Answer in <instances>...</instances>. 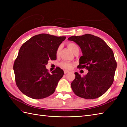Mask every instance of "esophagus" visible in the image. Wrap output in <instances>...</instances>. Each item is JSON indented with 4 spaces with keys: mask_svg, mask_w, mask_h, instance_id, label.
<instances>
[{
    "mask_svg": "<svg viewBox=\"0 0 127 127\" xmlns=\"http://www.w3.org/2000/svg\"><path fill=\"white\" fill-rule=\"evenodd\" d=\"M69 71H68V70H64V74H67V73H68Z\"/></svg>",
    "mask_w": 127,
    "mask_h": 127,
    "instance_id": "esophagus-1",
    "label": "esophagus"
}]
</instances>
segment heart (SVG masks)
<instances>
[{
  "label": "heart",
  "instance_id": "obj_1",
  "mask_svg": "<svg viewBox=\"0 0 127 127\" xmlns=\"http://www.w3.org/2000/svg\"><path fill=\"white\" fill-rule=\"evenodd\" d=\"M68 46L69 48L70 49V50L72 51V52H73V51L74 50L75 48L78 47V46L76 44H75V43H73V42L68 43ZM61 49V46H59L57 50V52H56L57 55H58L59 52H60ZM60 65L62 67V68L66 69H71L72 66V64L71 63H70V62H62V63L60 64Z\"/></svg>",
  "mask_w": 127,
  "mask_h": 127
}]
</instances>
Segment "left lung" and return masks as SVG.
<instances>
[{"instance_id":"left-lung-1","label":"left lung","mask_w":127,"mask_h":127,"mask_svg":"<svg viewBox=\"0 0 127 127\" xmlns=\"http://www.w3.org/2000/svg\"><path fill=\"white\" fill-rule=\"evenodd\" d=\"M79 46L82 56L79 68H86L88 73L83 77L75 72L71 83L72 91L81 98L93 99L101 96L111 87L117 63L111 48L103 40L92 34L72 36L68 39Z\"/></svg>"}]
</instances>
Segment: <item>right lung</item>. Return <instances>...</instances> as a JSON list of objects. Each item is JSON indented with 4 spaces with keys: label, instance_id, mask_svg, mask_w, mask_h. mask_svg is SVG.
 Returning a JSON list of instances; mask_svg holds the SVG:
<instances>
[{
    "label": "right lung",
    "instance_id": "add662e5",
    "mask_svg": "<svg viewBox=\"0 0 127 127\" xmlns=\"http://www.w3.org/2000/svg\"><path fill=\"white\" fill-rule=\"evenodd\" d=\"M65 38L40 34L22 45L13 64V71L16 85L24 94L39 99L55 92L64 71L58 67L50 74L46 65L50 59H57V50Z\"/></svg>",
    "mask_w": 127,
    "mask_h": 127
}]
</instances>
